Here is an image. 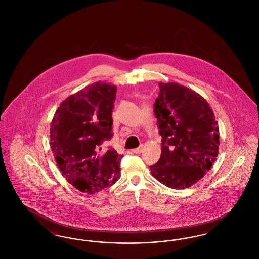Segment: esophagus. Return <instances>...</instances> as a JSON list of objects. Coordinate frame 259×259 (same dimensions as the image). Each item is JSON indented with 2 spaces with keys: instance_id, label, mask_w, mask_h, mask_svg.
Listing matches in <instances>:
<instances>
[{
  "instance_id": "1",
  "label": "esophagus",
  "mask_w": 259,
  "mask_h": 259,
  "mask_svg": "<svg viewBox=\"0 0 259 259\" xmlns=\"http://www.w3.org/2000/svg\"><path fill=\"white\" fill-rule=\"evenodd\" d=\"M143 150H144V146H141V147H139V148L132 149V152L136 153V154H139V153H141Z\"/></svg>"
}]
</instances>
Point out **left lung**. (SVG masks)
Wrapping results in <instances>:
<instances>
[{
	"label": "left lung",
	"mask_w": 259,
	"mask_h": 259,
	"mask_svg": "<svg viewBox=\"0 0 259 259\" xmlns=\"http://www.w3.org/2000/svg\"><path fill=\"white\" fill-rule=\"evenodd\" d=\"M154 104L161 156L151 175L174 189L197 183L210 170L219 154L220 129L207 100L176 82H159Z\"/></svg>",
	"instance_id": "8db88e82"
}]
</instances>
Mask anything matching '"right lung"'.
Listing matches in <instances>:
<instances>
[{
  "label": "right lung",
  "instance_id": "add662e5",
  "mask_svg": "<svg viewBox=\"0 0 259 259\" xmlns=\"http://www.w3.org/2000/svg\"><path fill=\"white\" fill-rule=\"evenodd\" d=\"M116 87L95 82L65 99L50 125V148L62 175L82 192L93 194L120 178L122 155L101 145L112 137Z\"/></svg>",
  "mask_w": 259,
  "mask_h": 259
}]
</instances>
